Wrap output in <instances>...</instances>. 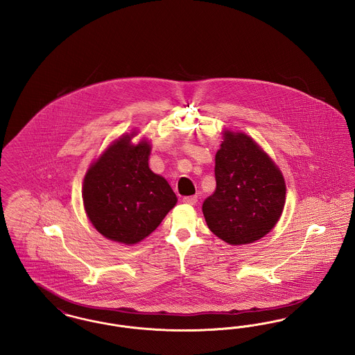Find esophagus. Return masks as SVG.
I'll use <instances>...</instances> for the list:
<instances>
[{
    "mask_svg": "<svg viewBox=\"0 0 355 355\" xmlns=\"http://www.w3.org/2000/svg\"><path fill=\"white\" fill-rule=\"evenodd\" d=\"M184 203L186 205H196L197 201H198V198H197V196H191V197H184Z\"/></svg>",
    "mask_w": 355,
    "mask_h": 355,
    "instance_id": "esophagus-1",
    "label": "esophagus"
}]
</instances>
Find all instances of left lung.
Masks as SVG:
<instances>
[{
	"mask_svg": "<svg viewBox=\"0 0 355 355\" xmlns=\"http://www.w3.org/2000/svg\"><path fill=\"white\" fill-rule=\"evenodd\" d=\"M222 139L216 153L217 187L203 202V217L226 243H253L270 233L282 216L285 178L250 135L225 128Z\"/></svg>",
	"mask_w": 355,
	"mask_h": 355,
	"instance_id": "1",
	"label": "left lung"
}]
</instances>
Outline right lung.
Returning <instances> with one entry per match:
<instances>
[{
    "label": "right lung",
    "mask_w": 355,
    "mask_h": 355,
    "mask_svg": "<svg viewBox=\"0 0 355 355\" xmlns=\"http://www.w3.org/2000/svg\"><path fill=\"white\" fill-rule=\"evenodd\" d=\"M123 133L89 165L83 184L85 213L109 241L128 246L150 236L175 206L169 182L149 168L152 142Z\"/></svg>",
    "instance_id": "add662e5"
}]
</instances>
